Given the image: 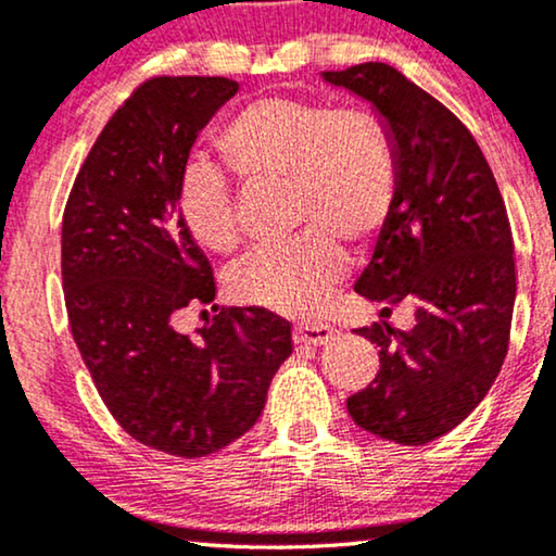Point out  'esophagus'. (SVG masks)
<instances>
[{
  "label": "esophagus",
  "mask_w": 556,
  "mask_h": 556,
  "mask_svg": "<svg viewBox=\"0 0 556 556\" xmlns=\"http://www.w3.org/2000/svg\"><path fill=\"white\" fill-rule=\"evenodd\" d=\"M332 338H336V330L328 323L307 320L294 325V343L300 345H328Z\"/></svg>",
  "instance_id": "esophagus-1"
}]
</instances>
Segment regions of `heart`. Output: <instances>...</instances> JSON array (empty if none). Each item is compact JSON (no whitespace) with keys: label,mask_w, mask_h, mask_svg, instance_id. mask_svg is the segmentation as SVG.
<instances>
[{"label":"heart","mask_w":556,"mask_h":556,"mask_svg":"<svg viewBox=\"0 0 556 556\" xmlns=\"http://www.w3.org/2000/svg\"><path fill=\"white\" fill-rule=\"evenodd\" d=\"M216 144L243 180L290 177L294 220L309 224L292 241L251 251L228 277V290L279 315L317 313L348 271L345 249L331 233L368 241L394 211L399 160L389 129L371 111L269 96L243 106ZM177 213L201 249L231 254L239 247L233 190L211 162L185 167Z\"/></svg>","instance_id":"heart-1"}]
</instances>
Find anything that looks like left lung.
I'll return each instance as SVG.
<instances>
[{"label":"left lung","instance_id":"left-lung-1","mask_svg":"<svg viewBox=\"0 0 556 556\" xmlns=\"http://www.w3.org/2000/svg\"><path fill=\"white\" fill-rule=\"evenodd\" d=\"M323 80L368 101L399 160L394 211L355 292L417 305L412 330L358 328L379 345V374L348 399L358 427L396 445L455 429L498 376L516 302L508 213L480 147L453 111L387 63L325 71Z\"/></svg>","mask_w":556,"mask_h":556}]
</instances>
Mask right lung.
I'll return each instance as SVG.
<instances>
[{
    "label": "right lung",
    "mask_w": 556,
    "mask_h": 556,
    "mask_svg": "<svg viewBox=\"0 0 556 556\" xmlns=\"http://www.w3.org/2000/svg\"><path fill=\"white\" fill-rule=\"evenodd\" d=\"M236 91L218 76L147 80L96 139L63 213L65 307L103 404L142 445L188 460L254 427L292 353L290 323L262 307H216L198 338L173 325L216 300L177 185L198 131Z\"/></svg>",
    "instance_id": "1"
}]
</instances>
